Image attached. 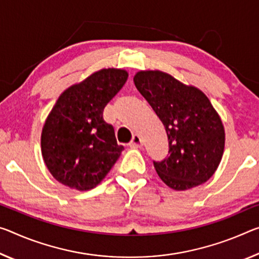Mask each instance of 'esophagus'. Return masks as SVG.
Instances as JSON below:
<instances>
[{
    "mask_svg": "<svg viewBox=\"0 0 259 259\" xmlns=\"http://www.w3.org/2000/svg\"><path fill=\"white\" fill-rule=\"evenodd\" d=\"M130 146L134 147V149H138V147L142 146V138L138 135H134L133 139L130 142Z\"/></svg>",
    "mask_w": 259,
    "mask_h": 259,
    "instance_id": "obj_1",
    "label": "esophagus"
}]
</instances>
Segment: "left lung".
<instances>
[{
    "instance_id": "left-lung-1",
    "label": "left lung",
    "mask_w": 259,
    "mask_h": 259,
    "mask_svg": "<svg viewBox=\"0 0 259 259\" xmlns=\"http://www.w3.org/2000/svg\"><path fill=\"white\" fill-rule=\"evenodd\" d=\"M134 83L167 133L169 155L153 161L159 178L178 191L206 182L225 149L223 121L208 98L195 86L159 70L138 71Z\"/></svg>"
}]
</instances>
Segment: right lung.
Masks as SVG:
<instances>
[{"mask_svg": "<svg viewBox=\"0 0 259 259\" xmlns=\"http://www.w3.org/2000/svg\"><path fill=\"white\" fill-rule=\"evenodd\" d=\"M128 79L123 69H101L61 94L41 133V153L60 183L79 191L96 188L123 151L105 106Z\"/></svg>", "mask_w": 259, "mask_h": 259, "instance_id": "1", "label": "right lung"}]
</instances>
